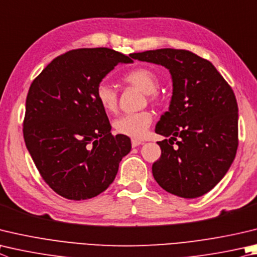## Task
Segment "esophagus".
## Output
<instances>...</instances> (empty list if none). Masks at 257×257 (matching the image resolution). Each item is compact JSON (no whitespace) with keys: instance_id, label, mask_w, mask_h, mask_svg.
<instances>
[{"instance_id":"esophagus-1","label":"esophagus","mask_w":257,"mask_h":257,"mask_svg":"<svg viewBox=\"0 0 257 257\" xmlns=\"http://www.w3.org/2000/svg\"><path fill=\"white\" fill-rule=\"evenodd\" d=\"M143 144H144V142L137 141V139H133V141H132V146L133 147H137V146H139V145H143Z\"/></svg>"}]
</instances>
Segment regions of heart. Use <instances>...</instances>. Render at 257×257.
Wrapping results in <instances>:
<instances>
[{"label":"heart","instance_id":"b5f03b06","mask_svg":"<svg viewBox=\"0 0 257 257\" xmlns=\"http://www.w3.org/2000/svg\"><path fill=\"white\" fill-rule=\"evenodd\" d=\"M121 81L138 87L148 100L152 102H158L160 94L157 93L160 86V80L156 73L147 67L134 68L121 77ZM96 100L106 113H114L118 109V95L115 91L108 83L101 82L97 84L95 90ZM153 121V114L149 111H141V112L128 113L119 116L114 120L113 127L116 134L127 136L134 139H141L147 134L148 128L151 127Z\"/></svg>","mask_w":257,"mask_h":257}]
</instances>
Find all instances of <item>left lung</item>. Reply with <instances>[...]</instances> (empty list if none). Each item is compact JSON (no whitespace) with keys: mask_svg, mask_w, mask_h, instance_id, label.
Segmentation results:
<instances>
[{"mask_svg":"<svg viewBox=\"0 0 257 257\" xmlns=\"http://www.w3.org/2000/svg\"><path fill=\"white\" fill-rule=\"evenodd\" d=\"M169 69L173 81L170 109L155 128L158 142L154 179L177 197L194 199L216 186L229 170L238 147V106L229 84L209 60L183 49L130 55ZM176 145H174V142Z\"/></svg>","mask_w":257,"mask_h":257,"instance_id":"obj_1","label":"left lung"}]
</instances>
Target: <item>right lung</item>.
Returning a JSON list of instances; mask_svg holds the SVG:
<instances>
[{"label": "right lung", "instance_id": "right-lung-1", "mask_svg": "<svg viewBox=\"0 0 257 257\" xmlns=\"http://www.w3.org/2000/svg\"><path fill=\"white\" fill-rule=\"evenodd\" d=\"M119 63H133L110 48L69 50L51 60L31 83L23 138L44 181L62 197L80 201L108 189L130 138L113 136L96 100L97 84Z\"/></svg>", "mask_w": 257, "mask_h": 257}]
</instances>
